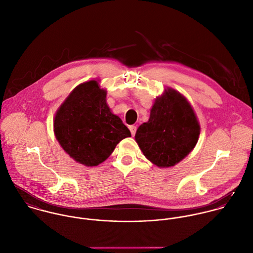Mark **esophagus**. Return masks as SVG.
<instances>
[{
  "label": "esophagus",
  "mask_w": 253,
  "mask_h": 253,
  "mask_svg": "<svg viewBox=\"0 0 253 253\" xmlns=\"http://www.w3.org/2000/svg\"><path fill=\"white\" fill-rule=\"evenodd\" d=\"M136 129H137V127H136L135 126H129V130H130V132H131V135H132V136L135 134Z\"/></svg>",
  "instance_id": "1"
}]
</instances>
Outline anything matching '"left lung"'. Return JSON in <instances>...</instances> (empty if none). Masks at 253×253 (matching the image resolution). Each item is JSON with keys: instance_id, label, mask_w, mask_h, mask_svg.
<instances>
[{"instance_id": "left-lung-1", "label": "left lung", "mask_w": 253, "mask_h": 253, "mask_svg": "<svg viewBox=\"0 0 253 253\" xmlns=\"http://www.w3.org/2000/svg\"><path fill=\"white\" fill-rule=\"evenodd\" d=\"M196 113L179 91L167 87L150 110L149 121L136 130L135 141L158 168H170L186 158L199 140Z\"/></svg>"}]
</instances>
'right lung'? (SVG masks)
<instances>
[{"instance_id": "add662e5", "label": "right lung", "mask_w": 253, "mask_h": 253, "mask_svg": "<svg viewBox=\"0 0 253 253\" xmlns=\"http://www.w3.org/2000/svg\"><path fill=\"white\" fill-rule=\"evenodd\" d=\"M107 91L91 80L76 86L57 109L53 131L62 149L79 164L95 167L107 160L129 129L112 113Z\"/></svg>"}]
</instances>
